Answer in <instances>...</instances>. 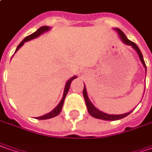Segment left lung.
<instances>
[{
	"label": "left lung",
	"instance_id": "left-lung-1",
	"mask_svg": "<svg viewBox=\"0 0 152 152\" xmlns=\"http://www.w3.org/2000/svg\"><path fill=\"white\" fill-rule=\"evenodd\" d=\"M115 30L118 32V36L120 38V39L123 41V43H124L125 45H129L133 48L134 50H135L138 54L139 57H140V60L141 61L142 65L144 66L145 69V74H146V66L145 64L144 59H143V55L141 54V51L140 50L139 47L137 45H135L134 42L129 40L127 39V37L125 36V34H124L123 32L118 28H115ZM83 97H84V99H85V102H86V107H87V110H88V113L91 114V116H92L93 118H99V119H102V120H109V121H113V120H118V119H120V118H123L126 116H128L129 114L132 111L130 112L126 113H123V114H107V113H105L102 112L100 110H98L97 107H95L93 104H92L90 99L88 98V96H87V93H86V87H85V85H84V89H83Z\"/></svg>",
	"mask_w": 152,
	"mask_h": 152
}]
</instances>
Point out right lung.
Here are the masks:
<instances>
[{
    "label": "right lung",
    "instance_id": "1",
    "mask_svg": "<svg viewBox=\"0 0 152 152\" xmlns=\"http://www.w3.org/2000/svg\"><path fill=\"white\" fill-rule=\"evenodd\" d=\"M50 29V27H48V26H43V27H41L39 28L38 29L36 32H34V34H30L29 36L28 37H26L25 39H24L20 44L18 46V48H17V50L15 51V53L18 51V50L24 45V43L25 42H27V41H29V40L31 39H34L35 38H37V37H39L40 36L41 34H43L45 32H47V31H49ZM76 76H73V77H71L70 80H68V81L66 82V86H65V90H64V94H63V97H62V99L60 100V103L56 106V107L51 111L49 113H46L45 115H43V116H40V117H37V119H48V118H54L55 116H57L58 114H60V113L61 112V109H62V107H63V104H64V101H65V98H66V95H67V93H68V91H69V89H70V86H71V82L72 81L74 80V79H76Z\"/></svg>",
    "mask_w": 152,
    "mask_h": 152
}]
</instances>
